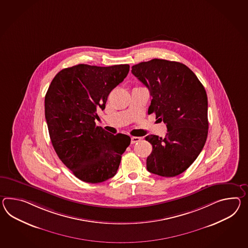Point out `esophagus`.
Returning a JSON list of instances; mask_svg holds the SVG:
<instances>
[{"instance_id": "obj_1", "label": "esophagus", "mask_w": 248, "mask_h": 248, "mask_svg": "<svg viewBox=\"0 0 248 248\" xmlns=\"http://www.w3.org/2000/svg\"><path fill=\"white\" fill-rule=\"evenodd\" d=\"M140 140H141L140 137H132V138H131V143H132V144H134V143H136V142L140 141Z\"/></svg>"}]
</instances>
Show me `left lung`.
Instances as JSON below:
<instances>
[{"label":"left lung","instance_id":"8db88e82","mask_svg":"<svg viewBox=\"0 0 248 248\" xmlns=\"http://www.w3.org/2000/svg\"><path fill=\"white\" fill-rule=\"evenodd\" d=\"M132 73L149 89V114L167 124L166 136L148 135L152 151L147 169L155 175H180L193 163L208 135V98L205 89L186 65L152 59L132 67Z\"/></svg>","mask_w":248,"mask_h":248}]
</instances>
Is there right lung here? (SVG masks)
I'll return each instance as SVG.
<instances>
[{
    "mask_svg": "<svg viewBox=\"0 0 248 248\" xmlns=\"http://www.w3.org/2000/svg\"><path fill=\"white\" fill-rule=\"evenodd\" d=\"M128 64H78L55 75L45 97V115L53 147L62 162L81 181L97 184L116 174L131 143L97 126L109 93L129 73Z\"/></svg>",
    "mask_w": 248,
    "mask_h": 248,
    "instance_id": "1",
    "label": "right lung"
}]
</instances>
